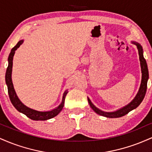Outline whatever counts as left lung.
I'll use <instances>...</instances> for the list:
<instances>
[{
    "label": "left lung",
    "instance_id": "1",
    "mask_svg": "<svg viewBox=\"0 0 152 152\" xmlns=\"http://www.w3.org/2000/svg\"><path fill=\"white\" fill-rule=\"evenodd\" d=\"M132 43L135 45L138 49L139 56V61H140L141 70H142V81H141V84L140 87H139V91H138V93L137 94V95L134 97L133 100L130 103H129L127 105L123 106L122 108H120L119 109L116 110V111H110V112L109 111H104L99 109V108H97L93 103L91 102L90 99L88 97H87L88 98V104H89L91 108L97 114L105 116V117L107 118L121 117V116L128 114L129 111L137 108L138 106L140 105V104L142 103L144 96H145L146 88H147V81L148 79H149V71H148L147 64H146V61L145 58H144V55H143L142 46L139 43L136 42V41H132Z\"/></svg>",
    "mask_w": 152,
    "mask_h": 152
}]
</instances>
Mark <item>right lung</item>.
Masks as SVG:
<instances>
[{"label": "right lung", "instance_id": "obj_1", "mask_svg": "<svg viewBox=\"0 0 152 152\" xmlns=\"http://www.w3.org/2000/svg\"><path fill=\"white\" fill-rule=\"evenodd\" d=\"M23 40H20L19 41L18 43L13 47L11 49V51L9 54L8 56V66L7 68L6 73V83L8 87V95H9L10 100L13 106L20 113L25 114L27 117H28L31 119L34 120V121H45V120L50 119L55 117L57 116L59 113L61 111L64 106V102H65V98L66 94H68V90H66L64 91V94H63L62 100L61 104L56 107L55 109H51L50 111H41L35 110L34 109H31L30 107H28L25 104H23L21 101L19 99V98L17 96L15 91L13 87V81H12V68H13V59L14 54L15 53V50L20 47V45L23 43Z\"/></svg>", "mask_w": 152, "mask_h": 152}]
</instances>
